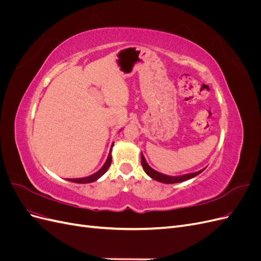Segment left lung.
Segmentation results:
<instances>
[{"label": "left lung", "mask_w": 261, "mask_h": 261, "mask_svg": "<svg viewBox=\"0 0 261 261\" xmlns=\"http://www.w3.org/2000/svg\"><path fill=\"white\" fill-rule=\"evenodd\" d=\"M141 165H143V169L144 171L147 173V174L158 180V181H161V183H165V184H174V183H179V181H184V180H187L189 178H193L195 176H197L198 174H200V173L204 170H200L198 172H195V173H189V174H184V175H180V176H169V175H164L162 174V173L160 172H156L155 170H153L152 168H150L148 163L146 162L145 160V156L144 154L141 153Z\"/></svg>", "instance_id": "8db88e82"}]
</instances>
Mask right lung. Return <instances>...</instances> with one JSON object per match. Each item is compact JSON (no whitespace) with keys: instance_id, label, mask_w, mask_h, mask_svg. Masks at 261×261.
Returning <instances> with one entry per match:
<instances>
[{"instance_id":"obj_1","label":"right lung","mask_w":261,"mask_h":261,"mask_svg":"<svg viewBox=\"0 0 261 261\" xmlns=\"http://www.w3.org/2000/svg\"><path fill=\"white\" fill-rule=\"evenodd\" d=\"M111 162H112V155H111V151H110L109 156H108L106 163L103 164V167H102L98 172L94 173V174H92L90 176H87V177H83V178H68V180L69 181H74V183H80V184L92 183V181L97 180L99 177H101L102 175L105 174V173L108 171L110 165H111Z\"/></svg>"}]
</instances>
